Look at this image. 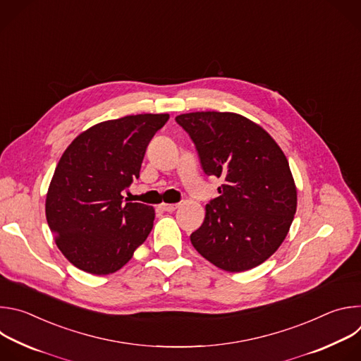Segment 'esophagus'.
I'll return each mask as SVG.
<instances>
[{
  "mask_svg": "<svg viewBox=\"0 0 361 361\" xmlns=\"http://www.w3.org/2000/svg\"><path fill=\"white\" fill-rule=\"evenodd\" d=\"M178 207H180V204H161V209L164 212H169V213L176 212Z\"/></svg>",
  "mask_w": 361,
  "mask_h": 361,
  "instance_id": "1",
  "label": "esophagus"
}]
</instances>
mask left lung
Returning <instances> with one entry per match:
<instances>
[{
	"mask_svg": "<svg viewBox=\"0 0 361 361\" xmlns=\"http://www.w3.org/2000/svg\"><path fill=\"white\" fill-rule=\"evenodd\" d=\"M176 121L194 141L204 173L223 180L191 244L230 273L260 266L284 241L297 210L283 149L262 126L235 113L197 111Z\"/></svg>",
	"mask_w": 361,
	"mask_h": 361,
	"instance_id": "obj_1",
	"label": "left lung"
}]
</instances>
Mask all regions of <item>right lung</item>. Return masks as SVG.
<instances>
[{"mask_svg": "<svg viewBox=\"0 0 361 361\" xmlns=\"http://www.w3.org/2000/svg\"><path fill=\"white\" fill-rule=\"evenodd\" d=\"M169 114H137L98 123L77 135L51 178L45 217L66 259L106 276L126 266L148 237L156 212L123 202L121 191L140 177L149 140Z\"/></svg>", "mask_w": 361, "mask_h": 361, "instance_id": "right-lung-1", "label": "right lung"}]
</instances>
